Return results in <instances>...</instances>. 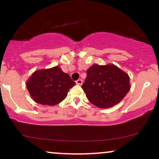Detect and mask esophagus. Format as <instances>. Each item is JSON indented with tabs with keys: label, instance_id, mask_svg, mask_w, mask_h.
<instances>
[{
	"label": "esophagus",
	"instance_id": "1",
	"mask_svg": "<svg viewBox=\"0 0 159 159\" xmlns=\"http://www.w3.org/2000/svg\"><path fill=\"white\" fill-rule=\"evenodd\" d=\"M82 83H83V81H82L81 79H78V80H77V81H76V84H78V85H81Z\"/></svg>",
	"mask_w": 159,
	"mask_h": 159
}]
</instances>
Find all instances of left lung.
<instances>
[{
	"mask_svg": "<svg viewBox=\"0 0 159 159\" xmlns=\"http://www.w3.org/2000/svg\"><path fill=\"white\" fill-rule=\"evenodd\" d=\"M129 83L128 74L116 66L95 64L87 69L81 87L91 103L108 108L123 100L130 90Z\"/></svg>",
	"mask_w": 159,
	"mask_h": 159,
	"instance_id": "left-lung-1",
	"label": "left lung"
}]
</instances>
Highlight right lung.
Segmentation results:
<instances>
[{"label":"right lung","instance_id":"obj_1","mask_svg":"<svg viewBox=\"0 0 159 159\" xmlns=\"http://www.w3.org/2000/svg\"><path fill=\"white\" fill-rule=\"evenodd\" d=\"M75 85L69 75L59 66L34 72L27 81L26 87L36 103L53 106L66 97L69 89Z\"/></svg>","mask_w":159,"mask_h":159}]
</instances>
